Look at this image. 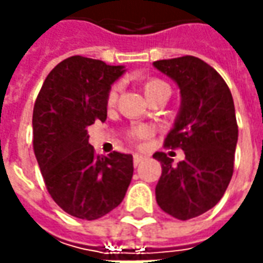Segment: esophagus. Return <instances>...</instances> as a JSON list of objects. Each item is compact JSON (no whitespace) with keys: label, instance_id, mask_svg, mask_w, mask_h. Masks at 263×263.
Masks as SVG:
<instances>
[{"label":"esophagus","instance_id":"obj_1","mask_svg":"<svg viewBox=\"0 0 263 263\" xmlns=\"http://www.w3.org/2000/svg\"><path fill=\"white\" fill-rule=\"evenodd\" d=\"M143 159H145L143 155H140V154H135V157H133V164H135V167H137Z\"/></svg>","mask_w":263,"mask_h":263}]
</instances>
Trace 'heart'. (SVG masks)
Masks as SVG:
<instances>
[{
    "label": "heart",
    "mask_w": 263,
    "mask_h": 263,
    "mask_svg": "<svg viewBox=\"0 0 263 263\" xmlns=\"http://www.w3.org/2000/svg\"><path fill=\"white\" fill-rule=\"evenodd\" d=\"M142 89H143V93L146 96V99H149L151 96H154L159 90H164V89H170L165 82L159 80V79H146L143 83H142ZM118 93H120V85H112L108 90V95H106V105L114 106L117 104V99H118ZM149 137V130L145 127H139L136 130H133L130 133V140L133 143H142L145 139Z\"/></svg>",
    "instance_id": "heart-1"
}]
</instances>
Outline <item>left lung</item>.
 Segmentation results:
<instances>
[{
  "label": "left lung",
  "instance_id": "8db88e82",
  "mask_svg": "<svg viewBox=\"0 0 263 263\" xmlns=\"http://www.w3.org/2000/svg\"><path fill=\"white\" fill-rule=\"evenodd\" d=\"M154 66L180 87L181 109L164 146L183 149L184 161L173 165L165 152L155 195L168 215L186 221L212 209L224 196L234 171L238 126L233 96L215 68L192 55L159 60Z\"/></svg>",
  "mask_w": 263,
  "mask_h": 263
}]
</instances>
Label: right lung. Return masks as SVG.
Segmentation results:
<instances>
[{"label": "right lung", "instance_id": "1", "mask_svg": "<svg viewBox=\"0 0 263 263\" xmlns=\"http://www.w3.org/2000/svg\"><path fill=\"white\" fill-rule=\"evenodd\" d=\"M124 73L101 60L68 57L46 76L33 106V151L46 190L64 212L98 219L117 208L133 177V157H98L87 127L106 120V95Z\"/></svg>", "mask_w": 263, "mask_h": 263}]
</instances>
